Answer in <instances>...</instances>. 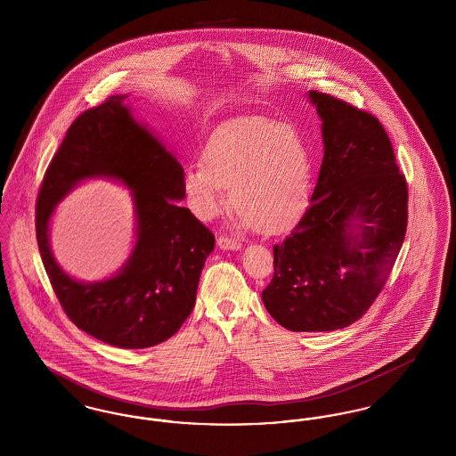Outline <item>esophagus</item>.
I'll list each match as a JSON object with an SVG mask.
<instances>
[{
  "mask_svg": "<svg viewBox=\"0 0 456 456\" xmlns=\"http://www.w3.org/2000/svg\"><path fill=\"white\" fill-rule=\"evenodd\" d=\"M217 246L220 249H224V251H239L242 248V244L239 240L225 238V236L217 239Z\"/></svg>",
  "mask_w": 456,
  "mask_h": 456,
  "instance_id": "34e87169",
  "label": "esophagus"
}]
</instances>
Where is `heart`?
I'll return each mask as SVG.
<instances>
[{
  "instance_id": "obj_1",
  "label": "heart",
  "mask_w": 456,
  "mask_h": 456,
  "mask_svg": "<svg viewBox=\"0 0 456 456\" xmlns=\"http://www.w3.org/2000/svg\"><path fill=\"white\" fill-rule=\"evenodd\" d=\"M205 166L183 177L195 217L217 218L232 188L236 225L275 232L303 210L311 190V159L303 133L270 118H242L218 128L203 152Z\"/></svg>"
}]
</instances>
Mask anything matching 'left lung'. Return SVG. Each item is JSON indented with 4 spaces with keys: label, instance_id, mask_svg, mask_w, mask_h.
I'll return each mask as SVG.
<instances>
[{
    "label": "left lung",
    "instance_id": "left-lung-1",
    "mask_svg": "<svg viewBox=\"0 0 456 456\" xmlns=\"http://www.w3.org/2000/svg\"><path fill=\"white\" fill-rule=\"evenodd\" d=\"M305 97L322 119L323 162L303 217L273 246L261 299L290 331H333L381 292L405 239L409 195L374 116L322 92Z\"/></svg>",
    "mask_w": 456,
    "mask_h": 456
}]
</instances>
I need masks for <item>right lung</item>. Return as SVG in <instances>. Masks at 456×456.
<instances>
[{
	"label": "right lung",
	"mask_w": 456,
	"mask_h": 456,
	"mask_svg": "<svg viewBox=\"0 0 456 456\" xmlns=\"http://www.w3.org/2000/svg\"><path fill=\"white\" fill-rule=\"evenodd\" d=\"M128 94L80 114L44 175L36 232L44 268L68 318L118 348L153 347L171 338L193 311L214 234L179 207L184 171L164 142L134 118ZM90 178L131 190L135 240L110 278L86 283L69 276L50 249V220L60 200Z\"/></svg>",
	"instance_id": "add662e5"
}]
</instances>
